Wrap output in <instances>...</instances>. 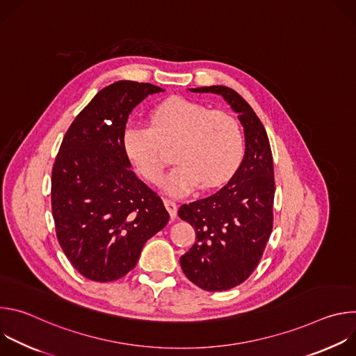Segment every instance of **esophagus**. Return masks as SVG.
<instances>
[{"instance_id": "obj_1", "label": "esophagus", "mask_w": 356, "mask_h": 356, "mask_svg": "<svg viewBox=\"0 0 356 356\" xmlns=\"http://www.w3.org/2000/svg\"><path fill=\"white\" fill-rule=\"evenodd\" d=\"M165 207H166V210L169 211L170 218H172V220H175V218H176V216H177V204H176V202H175L173 200L166 198V200H165Z\"/></svg>"}]
</instances>
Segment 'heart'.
Here are the masks:
<instances>
[{"mask_svg":"<svg viewBox=\"0 0 356 356\" xmlns=\"http://www.w3.org/2000/svg\"><path fill=\"white\" fill-rule=\"evenodd\" d=\"M124 150L135 169L150 183H158L166 162L163 146H173L177 163L163 179L170 195H183L222 184L236 169L243 152L238 121L224 111H211L197 101L176 97L150 114V127L129 124Z\"/></svg>","mask_w":356,"mask_h":356,"instance_id":"1","label":"heart"}]
</instances>
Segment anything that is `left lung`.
Masks as SVG:
<instances>
[{
  "mask_svg": "<svg viewBox=\"0 0 356 356\" xmlns=\"http://www.w3.org/2000/svg\"><path fill=\"white\" fill-rule=\"evenodd\" d=\"M190 91L221 95L238 114L245 134V155L231 180L213 195L179 209V217L195 231L194 245L180 258L184 275L202 290L222 291L241 284L255 270L270 236L272 150L265 127L236 91L225 86Z\"/></svg>",
  "mask_w": 356,
  "mask_h": 356,
  "instance_id": "left-lung-1",
  "label": "left lung"
}]
</instances>
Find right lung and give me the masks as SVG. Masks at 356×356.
<instances>
[{
  "label": "right lung",
  "instance_id": "obj_1",
  "mask_svg": "<svg viewBox=\"0 0 356 356\" xmlns=\"http://www.w3.org/2000/svg\"><path fill=\"white\" fill-rule=\"evenodd\" d=\"M165 91L121 80L103 88L67 129L52 170L58 241L74 269L94 282L132 270L143 245L169 221L163 201L131 170L124 132L132 110Z\"/></svg>",
  "mask_w": 356,
  "mask_h": 356
}]
</instances>
